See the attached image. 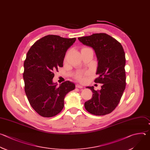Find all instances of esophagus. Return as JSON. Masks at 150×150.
Segmentation results:
<instances>
[{
    "label": "esophagus",
    "mask_w": 150,
    "mask_h": 150,
    "mask_svg": "<svg viewBox=\"0 0 150 150\" xmlns=\"http://www.w3.org/2000/svg\"><path fill=\"white\" fill-rule=\"evenodd\" d=\"M76 88H83V86H82V85H81L78 84V85H76Z\"/></svg>",
    "instance_id": "34e87169"
}]
</instances>
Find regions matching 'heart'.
Wrapping results in <instances>:
<instances>
[{"label":"heart","mask_w":150,"mask_h":150,"mask_svg":"<svg viewBox=\"0 0 150 150\" xmlns=\"http://www.w3.org/2000/svg\"><path fill=\"white\" fill-rule=\"evenodd\" d=\"M85 48H88V47H85ZM86 75V73H78L75 76V78L80 82H83L85 81V76Z\"/></svg>","instance_id":"1"}]
</instances>
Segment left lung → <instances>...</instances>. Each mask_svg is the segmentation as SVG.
<instances>
[{"label": "left lung", "instance_id": "8db88e82", "mask_svg": "<svg viewBox=\"0 0 150 150\" xmlns=\"http://www.w3.org/2000/svg\"><path fill=\"white\" fill-rule=\"evenodd\" d=\"M83 45L92 47L98 61L94 82L103 83L100 91L88 86L93 93L85 103L86 110L95 115H105L118 105L126 86L125 55L121 44L107 33H93L78 38Z\"/></svg>", "mask_w": 150, "mask_h": 150}]
</instances>
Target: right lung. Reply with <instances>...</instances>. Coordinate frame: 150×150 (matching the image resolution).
Listing matches in <instances>:
<instances>
[{"instance_id": "add662e5", "label": "right lung", "mask_w": 150, "mask_h": 150, "mask_svg": "<svg viewBox=\"0 0 150 150\" xmlns=\"http://www.w3.org/2000/svg\"><path fill=\"white\" fill-rule=\"evenodd\" d=\"M75 40V38L49 35L37 40L27 53L23 74L25 91L30 105L42 117L58 114L65 95L75 88L68 81L59 86L52 82L54 72L63 67L66 52Z\"/></svg>"}]
</instances>
